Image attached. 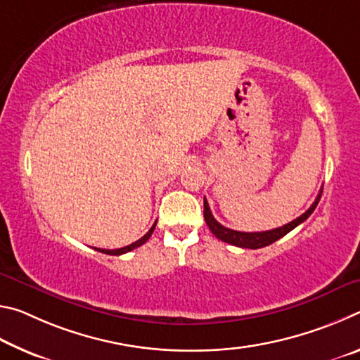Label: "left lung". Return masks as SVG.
Listing matches in <instances>:
<instances>
[{
  "mask_svg": "<svg viewBox=\"0 0 360 360\" xmlns=\"http://www.w3.org/2000/svg\"><path fill=\"white\" fill-rule=\"evenodd\" d=\"M321 193L319 192L318 198L314 200V203L309 206V210H307L303 212L300 217L294 219V221L283 225V227H278V229H273V230H266V231H236V230H231L224 227V225L219 224L214 216L211 214V210H210V205L206 202L205 198V221L206 225H208L210 230L212 231V235L216 236L224 243H229V245H233V246H238V248H248V249H260V248H265L268 245H271V243L278 241L279 238H283L284 235H288L290 230H294L297 225H300L302 222L307 221V219L313 214V211L316 210V206H318L319 200H321Z\"/></svg>",
  "mask_w": 360,
  "mask_h": 360,
  "instance_id": "8db88e82",
  "label": "left lung"
}]
</instances>
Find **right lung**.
<instances>
[{"label":"right lung","mask_w":360,"mask_h":360,"mask_svg":"<svg viewBox=\"0 0 360 360\" xmlns=\"http://www.w3.org/2000/svg\"><path fill=\"white\" fill-rule=\"evenodd\" d=\"M155 225H157V222H154V225H152L150 230L143 236V238H139L138 241L131 243V245H129V246H124V248H120V249H100V248H95V249H96V251L105 252V254H109V255H120V254L130 252V251H133V249H136V248H139L141 245H144V243L150 238V235H152V231H154Z\"/></svg>","instance_id":"obj_1"}]
</instances>
